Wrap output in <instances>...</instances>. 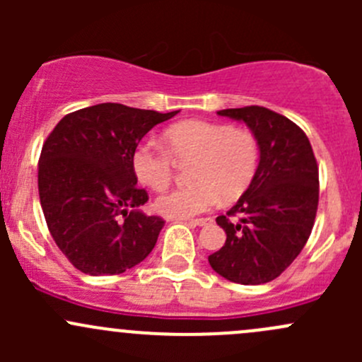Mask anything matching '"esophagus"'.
<instances>
[{"mask_svg": "<svg viewBox=\"0 0 362 362\" xmlns=\"http://www.w3.org/2000/svg\"><path fill=\"white\" fill-rule=\"evenodd\" d=\"M189 224L191 226H206V224H211L214 222V218L211 217H203V218H189Z\"/></svg>", "mask_w": 362, "mask_h": 362, "instance_id": "34e87169", "label": "esophagus"}]
</instances>
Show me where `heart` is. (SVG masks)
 Here are the masks:
<instances>
[{
    "mask_svg": "<svg viewBox=\"0 0 362 362\" xmlns=\"http://www.w3.org/2000/svg\"><path fill=\"white\" fill-rule=\"evenodd\" d=\"M166 151L145 141L133 152V171L152 191H164L173 178V160L189 163L191 187L173 189L156 199L166 217L189 218L218 202H236L254 182L261 160L259 140L250 129L208 120H185L164 133Z\"/></svg>",
    "mask_w": 362,
    "mask_h": 362,
    "instance_id": "1",
    "label": "heart"
}]
</instances>
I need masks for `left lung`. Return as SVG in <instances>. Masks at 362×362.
I'll use <instances>...</instances> for the list:
<instances>
[{
  "label": "left lung",
  "instance_id": "obj_1",
  "mask_svg": "<svg viewBox=\"0 0 362 362\" xmlns=\"http://www.w3.org/2000/svg\"><path fill=\"white\" fill-rule=\"evenodd\" d=\"M217 113L249 126L261 160L245 194L215 218L226 243L208 262L235 284L272 282L308 242L319 204V166L308 136L287 117L255 105Z\"/></svg>",
  "mask_w": 362,
  "mask_h": 362
}]
</instances>
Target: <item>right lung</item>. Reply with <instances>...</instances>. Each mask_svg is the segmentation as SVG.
Returning a JSON list of instances; mask_svg holds the SVG:
<instances>
[{
  "label": "right lung",
  "instance_id": "1",
  "mask_svg": "<svg viewBox=\"0 0 362 362\" xmlns=\"http://www.w3.org/2000/svg\"><path fill=\"white\" fill-rule=\"evenodd\" d=\"M159 113L101 103L68 113L42 147L38 192L54 242L87 275H119L154 249L164 221L145 215L133 152Z\"/></svg>",
  "mask_w": 362,
  "mask_h": 362
}]
</instances>
